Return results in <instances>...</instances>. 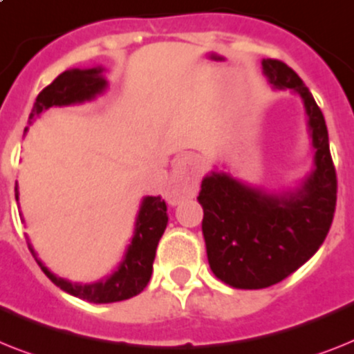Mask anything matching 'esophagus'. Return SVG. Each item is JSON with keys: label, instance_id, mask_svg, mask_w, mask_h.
<instances>
[{"label": "esophagus", "instance_id": "1", "mask_svg": "<svg viewBox=\"0 0 354 354\" xmlns=\"http://www.w3.org/2000/svg\"><path fill=\"white\" fill-rule=\"evenodd\" d=\"M200 160L192 154H182L172 165L169 180L167 198L171 203H180L182 200L192 198L200 183Z\"/></svg>", "mask_w": 354, "mask_h": 354}]
</instances>
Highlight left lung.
<instances>
[{
  "mask_svg": "<svg viewBox=\"0 0 354 354\" xmlns=\"http://www.w3.org/2000/svg\"><path fill=\"white\" fill-rule=\"evenodd\" d=\"M272 87L304 100L315 152V172L289 198L267 196L227 174L203 178L198 202L212 272L236 289H263L301 267L326 240L336 209L335 163L320 107L301 77L280 59H263Z\"/></svg>",
  "mask_w": 354,
  "mask_h": 354,
  "instance_id": "left-lung-1",
  "label": "left lung"
}]
</instances>
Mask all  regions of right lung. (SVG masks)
Instances as JSON below:
<instances>
[{
  "mask_svg": "<svg viewBox=\"0 0 354 354\" xmlns=\"http://www.w3.org/2000/svg\"><path fill=\"white\" fill-rule=\"evenodd\" d=\"M105 80L102 77V68H87V71H65L54 80L50 85L43 88L37 94L32 112L28 120H32L43 109L53 107V105H71L91 100L105 88ZM16 200H18V189H16ZM167 205L162 196H147L143 200L140 214L136 220L134 238L127 249L125 260L118 271L109 277L105 281H97L91 286H80L73 281L63 280L54 277L47 267L37 261L41 271L50 278L54 286L63 289L73 297L82 300L93 301V304H112V301H122L127 298L136 297L147 287L152 274V261L156 257V247L162 238L165 227H167ZM30 252L32 247L28 245Z\"/></svg>",
  "mask_w": 354,
  "mask_h": 354,
  "instance_id": "add662e5",
  "label": "right lung"
}]
</instances>
